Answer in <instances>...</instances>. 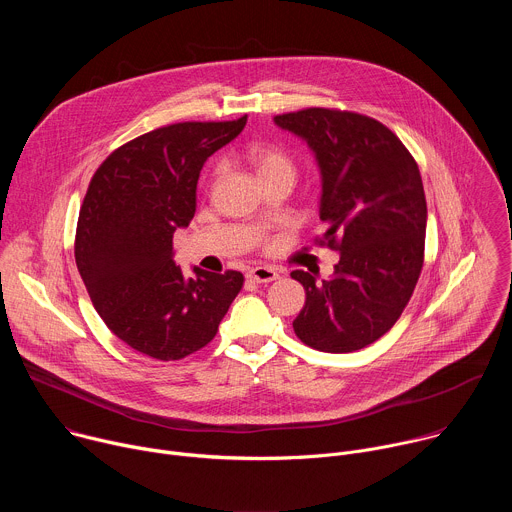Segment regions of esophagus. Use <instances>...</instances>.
Listing matches in <instances>:
<instances>
[{"label": "esophagus", "mask_w": 512, "mask_h": 512, "mask_svg": "<svg viewBox=\"0 0 512 512\" xmlns=\"http://www.w3.org/2000/svg\"><path fill=\"white\" fill-rule=\"evenodd\" d=\"M247 277L255 283H271V281L279 279V273L271 267H253L247 271Z\"/></svg>", "instance_id": "1"}]
</instances>
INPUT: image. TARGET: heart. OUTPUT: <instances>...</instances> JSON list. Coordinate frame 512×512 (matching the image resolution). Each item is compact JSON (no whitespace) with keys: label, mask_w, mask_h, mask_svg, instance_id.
Wrapping results in <instances>:
<instances>
[{"label":"heart","mask_w":512,"mask_h":512,"mask_svg":"<svg viewBox=\"0 0 512 512\" xmlns=\"http://www.w3.org/2000/svg\"><path fill=\"white\" fill-rule=\"evenodd\" d=\"M247 160L255 168L261 182L277 178V176H291L296 174V162L291 154L281 148L277 143H255L247 150ZM221 176V168L214 170V178Z\"/></svg>","instance_id":"1"}]
</instances>
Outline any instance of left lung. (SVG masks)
Returning a JSON list of instances; mask_svg holds the SVG:
<instances>
[{
	"label": "left lung",
	"mask_w": 512,
	"mask_h": 512,
	"mask_svg": "<svg viewBox=\"0 0 512 512\" xmlns=\"http://www.w3.org/2000/svg\"><path fill=\"white\" fill-rule=\"evenodd\" d=\"M275 123L316 152L328 225L316 245L340 251L330 279L291 273L306 289L296 336L322 352L360 350L395 326L421 275L427 204L417 162L369 115L310 107Z\"/></svg>",
	"instance_id": "obj_1"
}]
</instances>
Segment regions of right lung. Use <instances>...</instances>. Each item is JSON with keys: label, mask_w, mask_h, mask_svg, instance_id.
<instances>
[{"label": "right lung", "mask_w": 512, "mask_h": 512, "mask_svg": "<svg viewBox=\"0 0 512 512\" xmlns=\"http://www.w3.org/2000/svg\"><path fill=\"white\" fill-rule=\"evenodd\" d=\"M235 121H182L113 150L93 174L81 204L75 259L107 328L133 350L180 360L218 332L243 287V273L174 263V231L196 212L204 162L245 127Z\"/></svg>", "instance_id": "obj_1"}]
</instances>
